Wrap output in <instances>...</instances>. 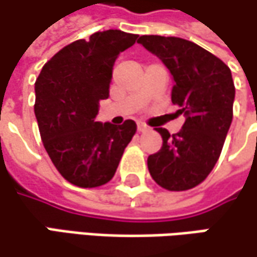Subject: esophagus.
Listing matches in <instances>:
<instances>
[{"mask_svg":"<svg viewBox=\"0 0 257 257\" xmlns=\"http://www.w3.org/2000/svg\"><path fill=\"white\" fill-rule=\"evenodd\" d=\"M137 129H138V132H146V131H147V126H146V125H144V123H141V122H138V123H137Z\"/></svg>","mask_w":257,"mask_h":257,"instance_id":"1","label":"esophagus"}]
</instances>
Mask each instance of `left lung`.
<instances>
[{"label": "left lung", "mask_w": 257, "mask_h": 257, "mask_svg": "<svg viewBox=\"0 0 257 257\" xmlns=\"http://www.w3.org/2000/svg\"><path fill=\"white\" fill-rule=\"evenodd\" d=\"M172 75V103L185 122L178 134L156 128L162 149L147 159L152 178L169 191H185L206 179L216 165L232 122L235 88L229 67L200 45L175 36L138 39Z\"/></svg>", "instance_id": "1"}]
</instances>
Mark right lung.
Returning <instances> with one entry per match:
<instances>
[{
  "label": "right lung",
  "mask_w": 257,
  "mask_h": 257,
  "mask_svg": "<svg viewBox=\"0 0 257 257\" xmlns=\"http://www.w3.org/2000/svg\"><path fill=\"white\" fill-rule=\"evenodd\" d=\"M138 35L117 29L78 39L45 63L35 82V116L44 147L61 176L82 188L108 182L137 125L95 122L108 98L113 64Z\"/></svg>",
  "instance_id": "right-lung-1"
}]
</instances>
